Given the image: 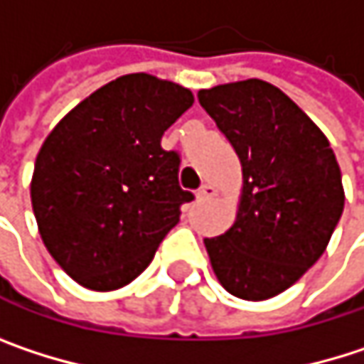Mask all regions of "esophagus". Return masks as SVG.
Masks as SVG:
<instances>
[{
    "label": "esophagus",
    "instance_id": "esophagus-1",
    "mask_svg": "<svg viewBox=\"0 0 364 364\" xmlns=\"http://www.w3.org/2000/svg\"><path fill=\"white\" fill-rule=\"evenodd\" d=\"M213 196H217V187L210 185V183H204V185L198 189V198H200V200H206V198H213Z\"/></svg>",
    "mask_w": 364,
    "mask_h": 364
}]
</instances>
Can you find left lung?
<instances>
[{
	"label": "left lung",
	"mask_w": 364,
	"mask_h": 364,
	"mask_svg": "<svg viewBox=\"0 0 364 364\" xmlns=\"http://www.w3.org/2000/svg\"><path fill=\"white\" fill-rule=\"evenodd\" d=\"M238 154L242 193L234 225L204 238L213 272L240 299H269L325 253L343 213V185L323 130L263 80L198 92Z\"/></svg>",
	"instance_id": "1"
}]
</instances>
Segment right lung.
<instances>
[{"mask_svg":"<svg viewBox=\"0 0 364 364\" xmlns=\"http://www.w3.org/2000/svg\"><path fill=\"white\" fill-rule=\"evenodd\" d=\"M193 105L191 90L149 73L113 80L46 136L31 179L39 236L82 287L132 282L179 223L193 193L179 187V154L160 141Z\"/></svg>","mask_w":364,"mask_h":364,"instance_id":"add662e5","label":"right lung"}]
</instances>
